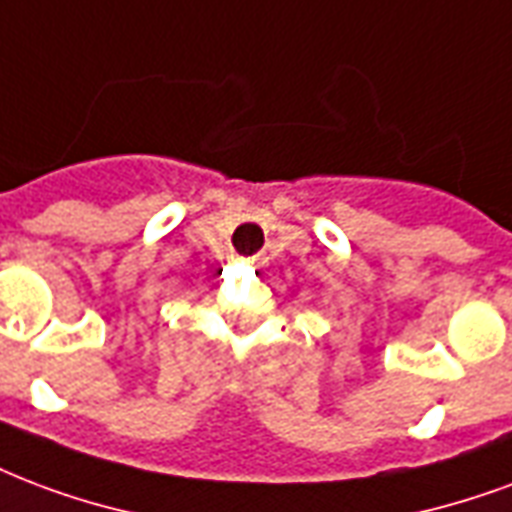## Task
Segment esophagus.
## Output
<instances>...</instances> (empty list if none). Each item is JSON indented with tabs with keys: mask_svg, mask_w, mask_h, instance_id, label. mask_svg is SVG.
<instances>
[{
	"mask_svg": "<svg viewBox=\"0 0 512 512\" xmlns=\"http://www.w3.org/2000/svg\"><path fill=\"white\" fill-rule=\"evenodd\" d=\"M249 263H252V266H257V263H260V257H249Z\"/></svg>",
	"mask_w": 512,
	"mask_h": 512,
	"instance_id": "34e87169",
	"label": "esophagus"
}]
</instances>
